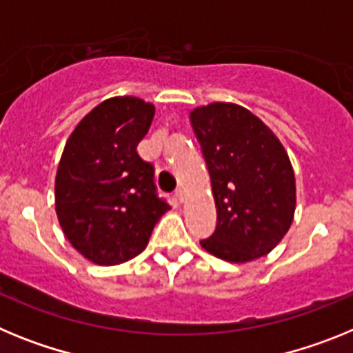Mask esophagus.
<instances>
[{
    "mask_svg": "<svg viewBox=\"0 0 353 353\" xmlns=\"http://www.w3.org/2000/svg\"><path fill=\"white\" fill-rule=\"evenodd\" d=\"M174 198H176V201H179V203H183V201H185V192H183L182 189H179V191L174 192Z\"/></svg>",
    "mask_w": 353,
    "mask_h": 353,
    "instance_id": "obj_1",
    "label": "esophagus"
}]
</instances>
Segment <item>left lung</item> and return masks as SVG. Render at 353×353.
<instances>
[{
  "label": "left lung",
  "instance_id": "1",
  "mask_svg": "<svg viewBox=\"0 0 353 353\" xmlns=\"http://www.w3.org/2000/svg\"><path fill=\"white\" fill-rule=\"evenodd\" d=\"M191 123L217 208L215 232L199 244L230 263L269 254L295 214V174L285 146L260 118L232 102L192 109Z\"/></svg>",
  "mask_w": 353,
  "mask_h": 353
}]
</instances>
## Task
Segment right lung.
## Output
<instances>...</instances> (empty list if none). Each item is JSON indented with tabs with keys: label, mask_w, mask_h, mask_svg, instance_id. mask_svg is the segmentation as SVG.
<instances>
[{
	"label": "right lung",
	"mask_w": 353,
	"mask_h": 353,
	"mask_svg": "<svg viewBox=\"0 0 353 353\" xmlns=\"http://www.w3.org/2000/svg\"><path fill=\"white\" fill-rule=\"evenodd\" d=\"M155 108L113 97L77 123L56 171V215L86 260L118 265L138 256L170 205L159 198L154 166L139 157Z\"/></svg>",
	"instance_id": "right-lung-1"
}]
</instances>
